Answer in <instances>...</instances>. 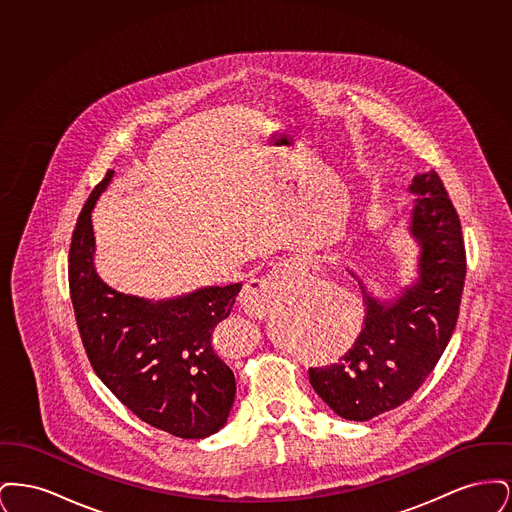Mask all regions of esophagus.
<instances>
[{
    "instance_id": "34e87169",
    "label": "esophagus",
    "mask_w": 512,
    "mask_h": 512,
    "mask_svg": "<svg viewBox=\"0 0 512 512\" xmlns=\"http://www.w3.org/2000/svg\"><path fill=\"white\" fill-rule=\"evenodd\" d=\"M307 272V263L299 257H293L288 261L278 263L268 272L265 278L253 280L249 286H245L242 293V305L249 317L267 318L274 315L284 299V295L290 290L293 280L299 274Z\"/></svg>"
}]
</instances>
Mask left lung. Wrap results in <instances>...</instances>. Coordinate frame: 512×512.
I'll return each mask as SVG.
<instances>
[{
	"mask_svg": "<svg viewBox=\"0 0 512 512\" xmlns=\"http://www.w3.org/2000/svg\"><path fill=\"white\" fill-rule=\"evenodd\" d=\"M411 234L420 245L418 280L382 303L363 290L365 326L338 365L309 368V382L341 418L365 422L413 397L455 330L464 276L461 220L436 172L414 176ZM351 276H355L351 272Z\"/></svg>",
	"mask_w": 512,
	"mask_h": 512,
	"instance_id": "obj_1",
	"label": "left lung"
}]
</instances>
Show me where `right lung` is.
Wrapping results in <instances>:
<instances>
[{
  "label": "right lung",
  "instance_id": "right-lung-1",
  "mask_svg": "<svg viewBox=\"0 0 512 512\" xmlns=\"http://www.w3.org/2000/svg\"><path fill=\"white\" fill-rule=\"evenodd\" d=\"M113 171L88 197L74 226L69 288L88 361L124 407L176 438L203 439L226 424L236 378L213 338L242 284L211 286L151 303L109 288L94 268L92 209Z\"/></svg>",
  "mask_w": 512,
  "mask_h": 512
}]
</instances>
